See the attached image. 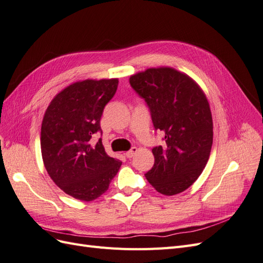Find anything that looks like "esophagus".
I'll return each instance as SVG.
<instances>
[{
    "label": "esophagus",
    "instance_id": "34e87169",
    "mask_svg": "<svg viewBox=\"0 0 263 263\" xmlns=\"http://www.w3.org/2000/svg\"><path fill=\"white\" fill-rule=\"evenodd\" d=\"M137 152H138V148H137V147H132L130 151L125 152V156L128 157V158H132L135 154H137Z\"/></svg>",
    "mask_w": 263,
    "mask_h": 263
}]
</instances>
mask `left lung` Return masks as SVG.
Wrapping results in <instances>:
<instances>
[{
    "instance_id": "8db88e82",
    "label": "left lung",
    "mask_w": 263,
    "mask_h": 263,
    "mask_svg": "<svg viewBox=\"0 0 263 263\" xmlns=\"http://www.w3.org/2000/svg\"><path fill=\"white\" fill-rule=\"evenodd\" d=\"M130 84L145 99L154 128L165 143L152 152L154 166L147 181L162 194L175 196L196 182L213 144V120L204 91L189 75L169 66L149 67L130 76Z\"/></svg>"
}]
</instances>
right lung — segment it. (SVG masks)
<instances>
[{"label":"right lung","instance_id":"obj_1","mask_svg":"<svg viewBox=\"0 0 263 263\" xmlns=\"http://www.w3.org/2000/svg\"><path fill=\"white\" fill-rule=\"evenodd\" d=\"M118 83V79L72 83L53 97L42 119L40 147L48 175L81 201L105 193L122 164L107 155L100 139L91 141L101 130V115Z\"/></svg>","mask_w":263,"mask_h":263}]
</instances>
